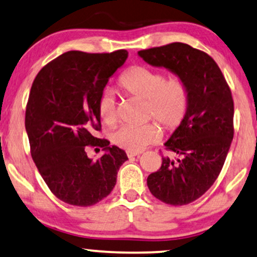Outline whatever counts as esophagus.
Wrapping results in <instances>:
<instances>
[{
	"label": "esophagus",
	"instance_id": "esophagus-1",
	"mask_svg": "<svg viewBox=\"0 0 257 257\" xmlns=\"http://www.w3.org/2000/svg\"><path fill=\"white\" fill-rule=\"evenodd\" d=\"M140 154H141V152H126V155H128L129 159L135 158V157H139Z\"/></svg>",
	"mask_w": 257,
	"mask_h": 257
}]
</instances>
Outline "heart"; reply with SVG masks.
Masks as SVG:
<instances>
[{
    "label": "heart",
    "mask_w": 257,
    "mask_h": 257,
    "mask_svg": "<svg viewBox=\"0 0 257 257\" xmlns=\"http://www.w3.org/2000/svg\"><path fill=\"white\" fill-rule=\"evenodd\" d=\"M118 87L126 95L146 100L147 117L157 119L168 131L178 128L186 116L190 91L179 77L166 78L160 71L136 65L119 77ZM98 116L106 125L115 123L116 102L111 95H104L99 99ZM160 135V128L155 123H147L140 126H119L111 133L110 140L128 152H141L146 146L158 141Z\"/></svg>",
    "instance_id": "obj_1"
}]
</instances>
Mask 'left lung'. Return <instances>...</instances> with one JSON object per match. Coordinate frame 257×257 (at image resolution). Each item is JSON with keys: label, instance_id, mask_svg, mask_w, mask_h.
I'll return each instance as SVG.
<instances>
[{"label": "left lung", "instance_id": "left-lung-1", "mask_svg": "<svg viewBox=\"0 0 257 257\" xmlns=\"http://www.w3.org/2000/svg\"><path fill=\"white\" fill-rule=\"evenodd\" d=\"M138 54L181 78L190 91L186 116L165 142L177 158L162 157L161 167L147 178L159 200L186 205L212 186L223 168L233 138L231 91L216 61L187 44L173 42Z\"/></svg>", "mask_w": 257, "mask_h": 257}]
</instances>
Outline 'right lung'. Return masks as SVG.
<instances>
[{
    "instance_id": "1",
    "label": "right lung",
    "mask_w": 257,
    "mask_h": 257,
    "mask_svg": "<svg viewBox=\"0 0 257 257\" xmlns=\"http://www.w3.org/2000/svg\"><path fill=\"white\" fill-rule=\"evenodd\" d=\"M126 58L125 50L69 51L42 67L32 85L25 118L32 158L52 193L70 205L91 206L104 199L128 160L123 149L95 135L100 131L103 90ZM87 145H99L105 154L93 162Z\"/></svg>"
}]
</instances>
